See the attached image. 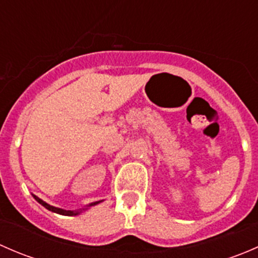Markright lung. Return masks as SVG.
I'll list each match as a JSON object with an SVG mask.
<instances>
[{
  "label": "right lung",
  "instance_id": "obj_1",
  "mask_svg": "<svg viewBox=\"0 0 258 258\" xmlns=\"http://www.w3.org/2000/svg\"><path fill=\"white\" fill-rule=\"evenodd\" d=\"M32 196H33V199H35L36 201L38 202V204H41L43 207H46V209H47V210L52 211V212H56V213H59V215H64V216H75V215H79V213L81 212V210L80 211H66V210L58 209V207L51 206V205L46 204L45 201H42V200H41V199H38V197L35 196V195H32ZM97 204H98V202H95V204H91L90 206H93V205H97Z\"/></svg>",
  "mask_w": 258,
  "mask_h": 258
}]
</instances>
